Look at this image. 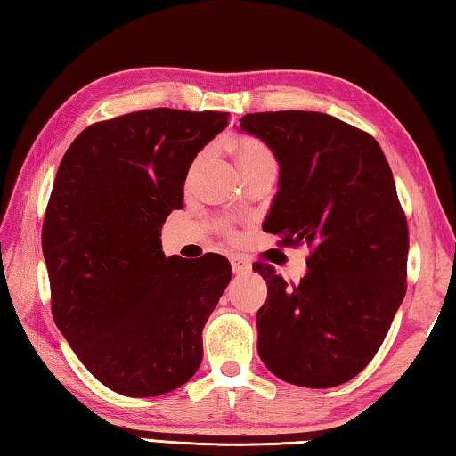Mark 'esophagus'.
<instances>
[{"mask_svg": "<svg viewBox=\"0 0 456 456\" xmlns=\"http://www.w3.org/2000/svg\"><path fill=\"white\" fill-rule=\"evenodd\" d=\"M232 272L234 275H246L249 273V264L240 257H232Z\"/></svg>", "mask_w": 456, "mask_h": 456, "instance_id": "34e87169", "label": "esophagus"}]
</instances>
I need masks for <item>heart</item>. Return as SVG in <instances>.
Wrapping results in <instances>:
<instances>
[{"instance_id":"obj_1","label":"heart","mask_w":456,"mask_h":456,"mask_svg":"<svg viewBox=\"0 0 456 456\" xmlns=\"http://www.w3.org/2000/svg\"><path fill=\"white\" fill-rule=\"evenodd\" d=\"M226 147L232 153V157H234L240 173L244 176H248L249 173H254L257 169H264V167L275 165L272 151H269L267 147L256 137H248V135L230 137L226 142ZM202 161H204L202 157H199V159L192 163L189 176H194L199 173V169L202 167Z\"/></svg>"}]
</instances>
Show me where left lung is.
Masks as SVG:
<instances>
[{"instance_id": "8db88e82", "label": "left lung", "mask_w": 456, "mask_h": 456, "mask_svg": "<svg viewBox=\"0 0 456 456\" xmlns=\"http://www.w3.org/2000/svg\"><path fill=\"white\" fill-rule=\"evenodd\" d=\"M240 129L280 163L264 230L313 249L297 285L254 265L267 283L257 354L287 384H345L376 356L405 297L410 236L392 169L374 137L321 111L248 114Z\"/></svg>"}]
</instances>
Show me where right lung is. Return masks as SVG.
<instances>
[{
  "label": "right lung",
  "instance_id": "right-lung-1",
  "mask_svg": "<svg viewBox=\"0 0 456 456\" xmlns=\"http://www.w3.org/2000/svg\"><path fill=\"white\" fill-rule=\"evenodd\" d=\"M228 111L153 108L86 127L64 153L43 224L53 317L98 382L169 394L202 362V329L230 283L218 254L165 257L194 157Z\"/></svg>",
  "mask_w": 456,
  "mask_h": 456
}]
</instances>
